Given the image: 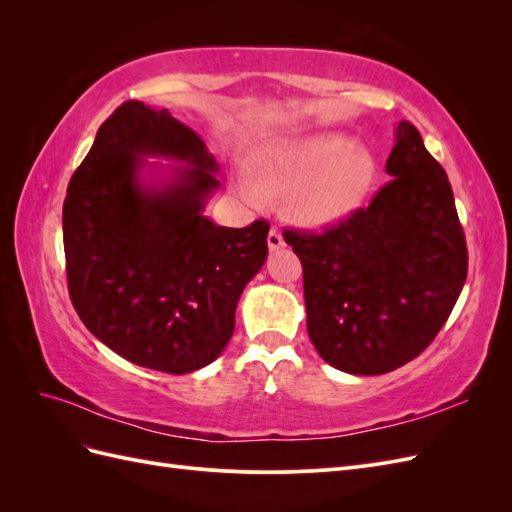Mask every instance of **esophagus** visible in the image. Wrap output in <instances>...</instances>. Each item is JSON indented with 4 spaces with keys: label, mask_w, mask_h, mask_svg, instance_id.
<instances>
[{
    "label": "esophagus",
    "mask_w": 512,
    "mask_h": 512,
    "mask_svg": "<svg viewBox=\"0 0 512 512\" xmlns=\"http://www.w3.org/2000/svg\"><path fill=\"white\" fill-rule=\"evenodd\" d=\"M267 243H269V250H271V252H275V250H282V247L286 245V243H284V237H282V232H280V230H275V228H271V230H269Z\"/></svg>",
    "instance_id": "esophagus-1"
}]
</instances>
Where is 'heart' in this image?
<instances>
[{"mask_svg": "<svg viewBox=\"0 0 512 512\" xmlns=\"http://www.w3.org/2000/svg\"><path fill=\"white\" fill-rule=\"evenodd\" d=\"M376 181V160L344 134H318L271 145L256 164V181L241 194L262 207L267 194H288L290 218L305 228H329L363 205Z\"/></svg>", "mask_w": 512, "mask_h": 512, "instance_id": "obj_1", "label": "heart"}]
</instances>
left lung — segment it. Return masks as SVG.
I'll use <instances>...</instances> for the list:
<instances>
[{
  "mask_svg": "<svg viewBox=\"0 0 512 512\" xmlns=\"http://www.w3.org/2000/svg\"><path fill=\"white\" fill-rule=\"evenodd\" d=\"M386 173L393 179L344 222L284 232L303 265L309 339L324 361L354 376L416 359L468 275L453 188L410 121H399Z\"/></svg>",
  "mask_w": 512,
  "mask_h": 512,
  "instance_id": "1",
  "label": "left lung"
}]
</instances>
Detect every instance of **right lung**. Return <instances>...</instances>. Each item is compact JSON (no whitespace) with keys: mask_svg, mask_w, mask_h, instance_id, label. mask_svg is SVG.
<instances>
[{"mask_svg":"<svg viewBox=\"0 0 512 512\" xmlns=\"http://www.w3.org/2000/svg\"><path fill=\"white\" fill-rule=\"evenodd\" d=\"M145 157L185 161L145 186ZM218 164L166 108L123 102L108 117L64 200L68 290L85 327L136 365L190 374L235 331V309L269 254L267 220L226 228L205 218Z\"/></svg>","mask_w":512,"mask_h":512,"instance_id":"1","label":"right lung"}]
</instances>
